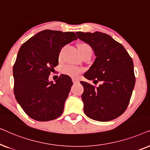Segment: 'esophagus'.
Segmentation results:
<instances>
[{"instance_id": "esophagus-1", "label": "esophagus", "mask_w": 150, "mask_h": 150, "mask_svg": "<svg viewBox=\"0 0 150 150\" xmlns=\"http://www.w3.org/2000/svg\"><path fill=\"white\" fill-rule=\"evenodd\" d=\"M72 82H73L74 84H76V83H79V79H76V78H72Z\"/></svg>"}]
</instances>
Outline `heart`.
<instances>
[{"instance_id":"b5f03b06","label":"heart","mask_w":150,"mask_h":150,"mask_svg":"<svg viewBox=\"0 0 150 150\" xmlns=\"http://www.w3.org/2000/svg\"><path fill=\"white\" fill-rule=\"evenodd\" d=\"M78 49H79V51L80 53L87 50H91V48L89 45L87 44H85V43H82V44H80L78 45ZM81 70L79 68V67H76L74 65H65V66L63 67V72L65 74L70 76H72V77L77 76L81 73Z\"/></svg>"}]
</instances>
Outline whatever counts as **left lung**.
<instances>
[{"label": "left lung", "mask_w": 150, "mask_h": 150, "mask_svg": "<svg viewBox=\"0 0 150 150\" xmlns=\"http://www.w3.org/2000/svg\"><path fill=\"white\" fill-rule=\"evenodd\" d=\"M76 33L91 47L96 57L84 76L102 83L95 87L81 81L84 87L81 96L84 112L88 117L99 122L114 120L126 110L134 87L132 59L124 47L107 34Z\"/></svg>", "instance_id": "1"}]
</instances>
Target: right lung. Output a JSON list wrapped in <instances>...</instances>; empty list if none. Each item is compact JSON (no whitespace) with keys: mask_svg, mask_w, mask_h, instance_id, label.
Listing matches in <instances>:
<instances>
[{"mask_svg":"<svg viewBox=\"0 0 150 150\" xmlns=\"http://www.w3.org/2000/svg\"><path fill=\"white\" fill-rule=\"evenodd\" d=\"M74 32L44 30L24 43L13 67L14 95L30 117L46 122L59 117L73 83L61 74L54 83L50 72L59 63L61 48L76 40Z\"/></svg>","mask_w":150,"mask_h":150,"instance_id":"obj_1","label":"right lung"}]
</instances>
